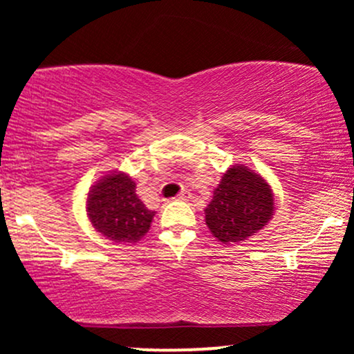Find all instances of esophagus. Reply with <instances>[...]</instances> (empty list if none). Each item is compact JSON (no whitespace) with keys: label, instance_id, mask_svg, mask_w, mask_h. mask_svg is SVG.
<instances>
[{"label":"esophagus","instance_id":"esophagus-1","mask_svg":"<svg viewBox=\"0 0 354 354\" xmlns=\"http://www.w3.org/2000/svg\"><path fill=\"white\" fill-rule=\"evenodd\" d=\"M178 201H189L191 200V193L189 191H183V193H180V196L176 198Z\"/></svg>","mask_w":354,"mask_h":354}]
</instances>
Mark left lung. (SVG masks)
<instances>
[{
    "mask_svg": "<svg viewBox=\"0 0 354 354\" xmlns=\"http://www.w3.org/2000/svg\"><path fill=\"white\" fill-rule=\"evenodd\" d=\"M274 198L270 185L248 166L234 165L223 174L206 206V225L214 238L230 243L245 241L270 221Z\"/></svg>",
    "mask_w": 354,
    "mask_h": 354,
    "instance_id": "obj_1",
    "label": "left lung"
}]
</instances>
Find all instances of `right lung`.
<instances>
[{
  "mask_svg": "<svg viewBox=\"0 0 354 354\" xmlns=\"http://www.w3.org/2000/svg\"><path fill=\"white\" fill-rule=\"evenodd\" d=\"M86 211L95 230L113 243L140 241L156 213L138 198L136 183L128 174L116 171L91 186Z\"/></svg>",
  "mask_w": 354,
  "mask_h": 354,
  "instance_id": "1",
  "label": "right lung"
}]
</instances>
